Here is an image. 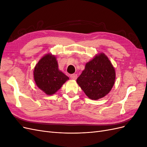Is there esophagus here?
<instances>
[{
    "label": "esophagus",
    "instance_id": "34e87169",
    "mask_svg": "<svg viewBox=\"0 0 147 147\" xmlns=\"http://www.w3.org/2000/svg\"><path fill=\"white\" fill-rule=\"evenodd\" d=\"M70 77L71 79H72V80H76L77 78V74H72V75H70Z\"/></svg>",
    "mask_w": 147,
    "mask_h": 147
}]
</instances>
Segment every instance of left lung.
Listing matches in <instances>:
<instances>
[{
    "instance_id": "8db88e82",
    "label": "left lung",
    "mask_w": 147,
    "mask_h": 147,
    "mask_svg": "<svg viewBox=\"0 0 147 147\" xmlns=\"http://www.w3.org/2000/svg\"><path fill=\"white\" fill-rule=\"evenodd\" d=\"M115 76L112 63L101 53L86 64L77 82L89 98L97 100L109 94L114 85Z\"/></svg>"
}]
</instances>
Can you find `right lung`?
Wrapping results in <instances>:
<instances>
[{
    "mask_svg": "<svg viewBox=\"0 0 147 147\" xmlns=\"http://www.w3.org/2000/svg\"><path fill=\"white\" fill-rule=\"evenodd\" d=\"M34 77L37 86L48 95L55 94L69 79L59 70L56 57L50 53L42 57L35 65Z\"/></svg>",
    "mask_w": 147,
    "mask_h": 147,
    "instance_id": "obj_1",
    "label": "right lung"
}]
</instances>
